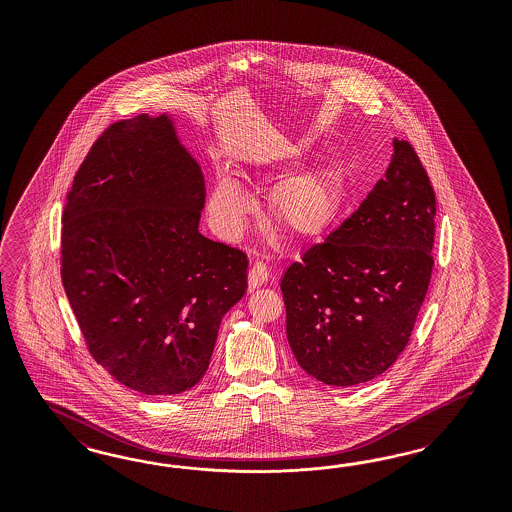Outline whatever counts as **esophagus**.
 Segmentation results:
<instances>
[{
	"instance_id": "34e87169",
	"label": "esophagus",
	"mask_w": 512,
	"mask_h": 512,
	"mask_svg": "<svg viewBox=\"0 0 512 512\" xmlns=\"http://www.w3.org/2000/svg\"><path fill=\"white\" fill-rule=\"evenodd\" d=\"M268 268H266V264L263 263H253L251 264V268H249L248 272V285L251 291H255V289H259L263 283L268 281Z\"/></svg>"
}]
</instances>
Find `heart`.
Wrapping results in <instances>:
<instances>
[{"instance_id":"b5f03b06","label":"heart","mask_w":512,"mask_h":512,"mask_svg":"<svg viewBox=\"0 0 512 512\" xmlns=\"http://www.w3.org/2000/svg\"><path fill=\"white\" fill-rule=\"evenodd\" d=\"M347 199L338 172L298 174L285 180L272 197V216L279 229L295 238H317L328 233L340 219ZM253 210L244 182L233 172H221L210 189L206 212L212 227L223 236L240 233Z\"/></svg>"}]
</instances>
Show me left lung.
<instances>
[{
    "mask_svg": "<svg viewBox=\"0 0 512 512\" xmlns=\"http://www.w3.org/2000/svg\"><path fill=\"white\" fill-rule=\"evenodd\" d=\"M357 212L281 278L287 340L304 372L353 387L400 357L432 278L435 195L405 140Z\"/></svg>",
    "mask_w": 512,
    "mask_h": 512,
    "instance_id": "8db88e82",
    "label": "left lung"
}]
</instances>
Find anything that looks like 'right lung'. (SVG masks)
Segmentation results:
<instances>
[{"mask_svg":"<svg viewBox=\"0 0 512 512\" xmlns=\"http://www.w3.org/2000/svg\"><path fill=\"white\" fill-rule=\"evenodd\" d=\"M201 165L171 112L110 125L63 210L62 281L97 364L125 387L172 396L208 370L248 257L199 233Z\"/></svg>","mask_w":512,"mask_h":512,"instance_id":"add662e5","label":"right lung"}]
</instances>
